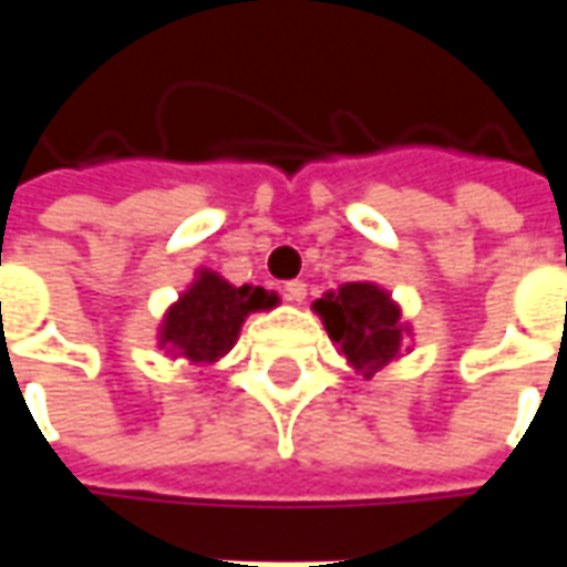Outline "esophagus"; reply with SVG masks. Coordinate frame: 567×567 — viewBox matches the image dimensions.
<instances>
[{"label": "esophagus", "mask_w": 567, "mask_h": 567, "mask_svg": "<svg viewBox=\"0 0 567 567\" xmlns=\"http://www.w3.org/2000/svg\"><path fill=\"white\" fill-rule=\"evenodd\" d=\"M285 297H288V300H295V303H303V297H307V282H300V279L285 282Z\"/></svg>", "instance_id": "obj_1"}]
</instances>
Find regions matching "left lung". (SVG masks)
<instances>
[{
  "instance_id": "1",
  "label": "left lung",
  "mask_w": 567,
  "mask_h": 567,
  "mask_svg": "<svg viewBox=\"0 0 567 567\" xmlns=\"http://www.w3.org/2000/svg\"><path fill=\"white\" fill-rule=\"evenodd\" d=\"M312 309L324 321V331L340 355L364 377H373L401 355V343L410 333V328L401 324V307L385 288L373 282L340 285L337 291L319 297Z\"/></svg>"
}]
</instances>
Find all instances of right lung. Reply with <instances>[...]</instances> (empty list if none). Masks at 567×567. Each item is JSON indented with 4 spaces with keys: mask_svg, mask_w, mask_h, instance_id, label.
<instances>
[{
    "mask_svg": "<svg viewBox=\"0 0 567 567\" xmlns=\"http://www.w3.org/2000/svg\"><path fill=\"white\" fill-rule=\"evenodd\" d=\"M279 297L255 285L236 288L218 272L199 270L185 295L166 309L157 343L169 355L194 364H215L234 349L243 321L251 312L272 309Z\"/></svg>",
    "mask_w": 567,
    "mask_h": 567,
    "instance_id": "add662e5",
    "label": "right lung"
}]
</instances>
